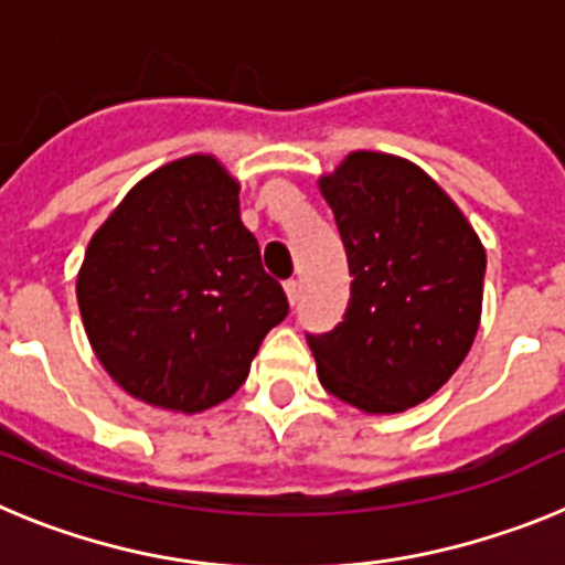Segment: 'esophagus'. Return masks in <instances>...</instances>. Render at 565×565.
Returning a JSON list of instances; mask_svg holds the SVG:
<instances>
[{"mask_svg":"<svg viewBox=\"0 0 565 565\" xmlns=\"http://www.w3.org/2000/svg\"><path fill=\"white\" fill-rule=\"evenodd\" d=\"M286 294H288V302H291V306H297V302H299V282H297V279H288Z\"/></svg>","mask_w":565,"mask_h":565,"instance_id":"1","label":"esophagus"}]
</instances>
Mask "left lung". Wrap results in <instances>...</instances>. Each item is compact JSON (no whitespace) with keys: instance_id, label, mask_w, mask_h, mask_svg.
Listing matches in <instances>:
<instances>
[{"instance_id":"left-lung-1","label":"left lung","mask_w":565,"mask_h":565,"mask_svg":"<svg viewBox=\"0 0 565 565\" xmlns=\"http://www.w3.org/2000/svg\"><path fill=\"white\" fill-rule=\"evenodd\" d=\"M351 268V302L308 333L319 382L364 413H402L441 387L481 322L487 252L416 163L351 152L319 181Z\"/></svg>"}]
</instances>
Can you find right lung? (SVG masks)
Wrapping results in <instances>:
<instances>
[{"label":"right lung","instance_id":"right-lung-1","mask_svg":"<svg viewBox=\"0 0 565 565\" xmlns=\"http://www.w3.org/2000/svg\"><path fill=\"white\" fill-rule=\"evenodd\" d=\"M212 154L154 169L89 239L76 294L89 344L129 396L178 413L226 402L288 317Z\"/></svg>","mask_w":565,"mask_h":565}]
</instances>
